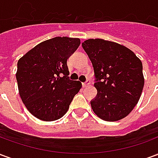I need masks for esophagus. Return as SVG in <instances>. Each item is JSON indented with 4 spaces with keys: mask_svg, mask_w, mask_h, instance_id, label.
Here are the masks:
<instances>
[{
    "mask_svg": "<svg viewBox=\"0 0 158 158\" xmlns=\"http://www.w3.org/2000/svg\"><path fill=\"white\" fill-rule=\"evenodd\" d=\"M89 85V81H86V82H83L82 83V86L85 88V87H87V86Z\"/></svg>",
    "mask_w": 158,
    "mask_h": 158,
    "instance_id": "34e87169",
    "label": "esophagus"
}]
</instances>
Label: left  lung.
<instances>
[{"label":"left lung","mask_w":158,"mask_h":158,"mask_svg":"<svg viewBox=\"0 0 158 158\" xmlns=\"http://www.w3.org/2000/svg\"><path fill=\"white\" fill-rule=\"evenodd\" d=\"M82 47L92 62L97 89L90 101L94 113L105 121L129 115L142 93V62L129 48L102 39H89Z\"/></svg>","instance_id":"8db88e82"}]
</instances>
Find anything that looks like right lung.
Returning <instances> with one entry per match:
<instances>
[{"label":"right lung","instance_id":"obj_1","mask_svg":"<svg viewBox=\"0 0 158 158\" xmlns=\"http://www.w3.org/2000/svg\"><path fill=\"white\" fill-rule=\"evenodd\" d=\"M80 40L55 37L40 43L18 62L16 79L23 102L29 113L43 121L61 118L82 87L69 79L67 60Z\"/></svg>","mask_w":158,"mask_h":158}]
</instances>
